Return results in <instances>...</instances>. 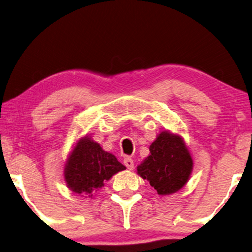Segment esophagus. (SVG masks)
<instances>
[{"label": "esophagus", "mask_w": 252, "mask_h": 252, "mask_svg": "<svg viewBox=\"0 0 252 252\" xmlns=\"http://www.w3.org/2000/svg\"><path fill=\"white\" fill-rule=\"evenodd\" d=\"M124 164H125V166L128 168V170H133L134 168V161L130 157H126L125 159H124Z\"/></svg>", "instance_id": "1"}]
</instances>
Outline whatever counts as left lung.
<instances>
[{
	"mask_svg": "<svg viewBox=\"0 0 252 252\" xmlns=\"http://www.w3.org/2000/svg\"><path fill=\"white\" fill-rule=\"evenodd\" d=\"M149 150V156L136 167L137 174L149 181L160 196L180 190L190 178L194 165L184 139L163 130L150 144Z\"/></svg>",
	"mask_w": 252,
	"mask_h": 252,
	"instance_id": "8db88e82",
	"label": "left lung"
}]
</instances>
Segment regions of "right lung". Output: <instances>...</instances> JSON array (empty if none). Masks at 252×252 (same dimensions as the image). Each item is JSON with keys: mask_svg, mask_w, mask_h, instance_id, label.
Listing matches in <instances>:
<instances>
[{"mask_svg": "<svg viewBox=\"0 0 252 252\" xmlns=\"http://www.w3.org/2000/svg\"><path fill=\"white\" fill-rule=\"evenodd\" d=\"M126 167L115 155L104 151L92 137L82 136L68 155L64 167L67 188L84 197H93L112 175Z\"/></svg>", "mask_w": 252, "mask_h": 252, "instance_id": "add662e5", "label": "right lung"}]
</instances>
